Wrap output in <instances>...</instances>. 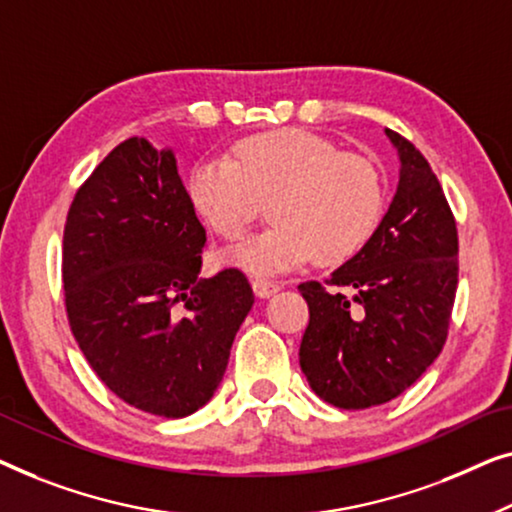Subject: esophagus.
<instances>
[{
  "label": "esophagus",
  "instance_id": "1",
  "mask_svg": "<svg viewBox=\"0 0 512 512\" xmlns=\"http://www.w3.org/2000/svg\"><path fill=\"white\" fill-rule=\"evenodd\" d=\"M253 290H255L259 299H269L280 290V285L273 283V280H269V278H259L257 276V278H253Z\"/></svg>",
  "mask_w": 512,
  "mask_h": 512
}]
</instances>
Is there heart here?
I'll return each instance as SVG.
<instances>
[{
  "mask_svg": "<svg viewBox=\"0 0 512 512\" xmlns=\"http://www.w3.org/2000/svg\"><path fill=\"white\" fill-rule=\"evenodd\" d=\"M187 199L222 239H239L259 201L273 220L262 234L225 250L222 264L280 273L304 264L343 262L376 227L383 208L378 169L306 129H278L234 143L227 160H201L185 181Z\"/></svg>",
  "mask_w": 512,
  "mask_h": 512,
  "instance_id": "b5f03b06",
  "label": "heart"
}]
</instances>
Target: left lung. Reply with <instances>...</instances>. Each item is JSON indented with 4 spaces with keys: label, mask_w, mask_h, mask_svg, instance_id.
<instances>
[{
    "label": "left lung",
    "mask_w": 512,
    "mask_h": 512,
    "mask_svg": "<svg viewBox=\"0 0 512 512\" xmlns=\"http://www.w3.org/2000/svg\"><path fill=\"white\" fill-rule=\"evenodd\" d=\"M399 185L376 232L327 285L301 283L308 327L299 364L322 401L359 410L406 392L441 355L457 292V227L413 143L385 129Z\"/></svg>",
    "instance_id": "1"
}]
</instances>
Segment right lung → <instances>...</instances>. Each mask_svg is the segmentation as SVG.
I'll return each mask as SVG.
<instances>
[{
    "label": "right lung",
    "mask_w": 512,
    "mask_h": 512,
    "mask_svg": "<svg viewBox=\"0 0 512 512\" xmlns=\"http://www.w3.org/2000/svg\"><path fill=\"white\" fill-rule=\"evenodd\" d=\"M204 243L176 153L148 139L113 148L69 208L71 331L102 383L146 413L187 417L211 401L255 304L239 269L199 278Z\"/></svg>",
    "instance_id": "1"
}]
</instances>
